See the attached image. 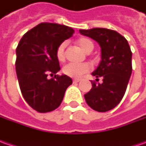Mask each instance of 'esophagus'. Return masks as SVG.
<instances>
[{
  "label": "esophagus",
  "mask_w": 146,
  "mask_h": 146,
  "mask_svg": "<svg viewBox=\"0 0 146 146\" xmlns=\"http://www.w3.org/2000/svg\"><path fill=\"white\" fill-rule=\"evenodd\" d=\"M80 81V79H74L73 80V83H78Z\"/></svg>",
  "instance_id": "esophagus-1"
}]
</instances>
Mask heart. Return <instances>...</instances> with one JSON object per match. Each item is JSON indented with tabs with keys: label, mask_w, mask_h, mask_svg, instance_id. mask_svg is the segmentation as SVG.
<instances>
[{
	"label": "heart",
	"mask_w": 146,
	"mask_h": 146,
	"mask_svg": "<svg viewBox=\"0 0 146 146\" xmlns=\"http://www.w3.org/2000/svg\"><path fill=\"white\" fill-rule=\"evenodd\" d=\"M77 44L80 48L87 52L89 53L93 50V43L91 40L85 38V37H81L77 40ZM66 46V43L62 42L59 45L57 50H56V57L59 62H63L66 58L65 55V48ZM91 70V66L87 63V62H83V63H74V62H70L65 65L63 66L62 71L66 76H70L72 78H79L84 74L88 72Z\"/></svg>",
	"instance_id": "obj_1"
}]
</instances>
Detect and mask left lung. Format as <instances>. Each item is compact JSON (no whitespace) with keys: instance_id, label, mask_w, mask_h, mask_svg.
Returning <instances> with one entry per match:
<instances>
[{"instance_id":"8db88e82","label":"left lung","mask_w":146,"mask_h":146,"mask_svg":"<svg viewBox=\"0 0 146 146\" xmlns=\"http://www.w3.org/2000/svg\"><path fill=\"white\" fill-rule=\"evenodd\" d=\"M80 34L96 40L101 47L102 60L92 75L97 81L102 77V84L92 81L93 88L84 94L87 104L94 110L106 112L114 109L126 92L132 75V51L127 40L117 31L106 28L80 30Z\"/></svg>"}]
</instances>
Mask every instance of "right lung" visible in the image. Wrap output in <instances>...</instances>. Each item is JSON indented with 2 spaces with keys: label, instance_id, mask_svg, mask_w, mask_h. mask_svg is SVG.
<instances>
[{
  "label": "right lung",
  "instance_id": "obj_1",
  "mask_svg": "<svg viewBox=\"0 0 146 146\" xmlns=\"http://www.w3.org/2000/svg\"><path fill=\"white\" fill-rule=\"evenodd\" d=\"M73 33L70 27L42 23L25 33L16 48L15 69L21 93L40 113L57 109L72 84L69 76L56 75L60 70L56 50ZM48 74L54 77L48 80Z\"/></svg>",
  "mask_w": 146,
  "mask_h": 146
}]
</instances>
